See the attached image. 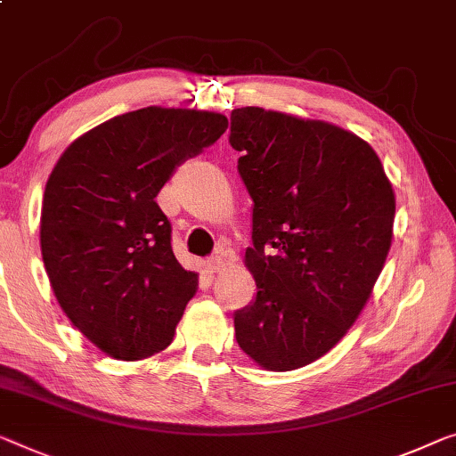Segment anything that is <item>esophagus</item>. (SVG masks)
<instances>
[{"instance_id": "1", "label": "esophagus", "mask_w": 456, "mask_h": 456, "mask_svg": "<svg viewBox=\"0 0 456 456\" xmlns=\"http://www.w3.org/2000/svg\"><path fill=\"white\" fill-rule=\"evenodd\" d=\"M207 268H208V272H221L223 268H225V260H223V256H213V257H208Z\"/></svg>"}]
</instances>
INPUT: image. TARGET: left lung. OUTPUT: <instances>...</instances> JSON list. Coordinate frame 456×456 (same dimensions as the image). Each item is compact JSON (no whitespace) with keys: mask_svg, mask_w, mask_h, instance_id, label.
Instances as JSON below:
<instances>
[{"mask_svg":"<svg viewBox=\"0 0 456 456\" xmlns=\"http://www.w3.org/2000/svg\"><path fill=\"white\" fill-rule=\"evenodd\" d=\"M229 142L254 200L246 266L256 298L235 311L240 348L295 370L346 336L391 248L395 194L369 142L323 120L246 106Z\"/></svg>","mask_w":456,"mask_h":456,"instance_id":"obj_1","label":"left lung"}]
</instances>
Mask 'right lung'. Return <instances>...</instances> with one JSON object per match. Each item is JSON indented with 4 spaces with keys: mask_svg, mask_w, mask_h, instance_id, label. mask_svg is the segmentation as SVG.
<instances>
[{
    "mask_svg": "<svg viewBox=\"0 0 456 456\" xmlns=\"http://www.w3.org/2000/svg\"><path fill=\"white\" fill-rule=\"evenodd\" d=\"M216 112L149 106L81 134L45 188L40 249L71 323L108 356L172 344L199 274L180 266L155 196L175 167L225 133Z\"/></svg>",
    "mask_w": 456,
    "mask_h": 456,
    "instance_id": "right-lung-1",
    "label": "right lung"
}]
</instances>
